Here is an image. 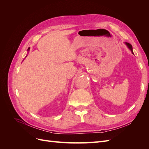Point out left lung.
I'll return each mask as SVG.
<instances>
[{"instance_id":"left-lung-1","label":"left lung","mask_w":149,"mask_h":149,"mask_svg":"<svg viewBox=\"0 0 149 149\" xmlns=\"http://www.w3.org/2000/svg\"><path fill=\"white\" fill-rule=\"evenodd\" d=\"M125 43L126 45L127 46V47L129 48V49H130V50L131 51L132 53V54H134V53H133V50H132V46L131 45H130V43H127V42H125Z\"/></svg>"}]
</instances>
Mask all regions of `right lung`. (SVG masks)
<instances>
[{
	"instance_id": "add662e5",
	"label": "right lung",
	"mask_w": 149,
	"mask_h": 149,
	"mask_svg": "<svg viewBox=\"0 0 149 149\" xmlns=\"http://www.w3.org/2000/svg\"><path fill=\"white\" fill-rule=\"evenodd\" d=\"M29 49H30V48H28V51H29Z\"/></svg>"
}]
</instances>
